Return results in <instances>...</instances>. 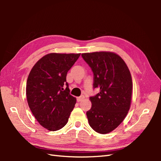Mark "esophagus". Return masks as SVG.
Segmentation results:
<instances>
[{
  "label": "esophagus",
  "instance_id": "34e87169",
  "mask_svg": "<svg viewBox=\"0 0 161 161\" xmlns=\"http://www.w3.org/2000/svg\"><path fill=\"white\" fill-rule=\"evenodd\" d=\"M84 95H81V96H80V97H77V101L78 102H80L82 101V100H84Z\"/></svg>",
  "mask_w": 161,
  "mask_h": 161
}]
</instances>
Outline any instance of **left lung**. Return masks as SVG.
<instances>
[{
  "instance_id": "8db88e82",
  "label": "left lung",
  "mask_w": 161,
  "mask_h": 161,
  "mask_svg": "<svg viewBox=\"0 0 161 161\" xmlns=\"http://www.w3.org/2000/svg\"><path fill=\"white\" fill-rule=\"evenodd\" d=\"M93 73V87L100 92L91 97L92 107L86 112L94 131L106 134L124 120L131 107L133 82L125 61L112 52L81 54Z\"/></svg>"
}]
</instances>
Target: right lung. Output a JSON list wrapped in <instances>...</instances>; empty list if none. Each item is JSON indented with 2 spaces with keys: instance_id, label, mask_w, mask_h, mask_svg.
<instances>
[{
  "instance_id": "obj_1",
  "label": "right lung",
  "mask_w": 161,
  "mask_h": 161,
  "mask_svg": "<svg viewBox=\"0 0 161 161\" xmlns=\"http://www.w3.org/2000/svg\"><path fill=\"white\" fill-rule=\"evenodd\" d=\"M80 56V53L47 54L37 61L28 75V106L39 124L49 131L63 128L75 107L76 98L69 93L66 75Z\"/></svg>"
}]
</instances>
